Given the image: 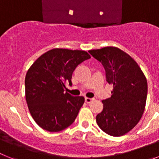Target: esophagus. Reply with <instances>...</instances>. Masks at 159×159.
<instances>
[{
  "label": "esophagus",
  "instance_id": "obj_1",
  "mask_svg": "<svg viewBox=\"0 0 159 159\" xmlns=\"http://www.w3.org/2000/svg\"><path fill=\"white\" fill-rule=\"evenodd\" d=\"M94 98H85V102H87V103H90L91 102H92V101L94 100Z\"/></svg>",
  "mask_w": 159,
  "mask_h": 159
}]
</instances>
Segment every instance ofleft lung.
Returning a JSON list of instances; mask_svg holds the SVG:
<instances>
[{
    "label": "left lung",
    "instance_id": "8db88e82",
    "mask_svg": "<svg viewBox=\"0 0 159 159\" xmlns=\"http://www.w3.org/2000/svg\"><path fill=\"white\" fill-rule=\"evenodd\" d=\"M88 52L102 64L107 82L113 85L111 96L102 100L103 109L97 115V124L109 135H123L137 125L145 109V75L137 63L118 48L106 47Z\"/></svg>",
    "mask_w": 159,
    "mask_h": 159
}]
</instances>
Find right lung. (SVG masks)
<instances>
[{"label": "right lung", "mask_w": 159, "mask_h": 159, "mask_svg": "<svg viewBox=\"0 0 159 159\" xmlns=\"http://www.w3.org/2000/svg\"><path fill=\"white\" fill-rule=\"evenodd\" d=\"M90 58L85 51L54 48L31 66L25 76V98L32 118L43 130L58 132L74 123L84 98L64 92L65 83L72 85L75 67Z\"/></svg>", "instance_id": "obj_1"}]
</instances>
